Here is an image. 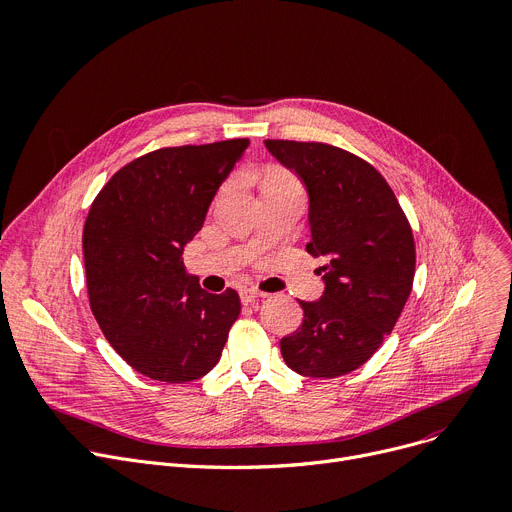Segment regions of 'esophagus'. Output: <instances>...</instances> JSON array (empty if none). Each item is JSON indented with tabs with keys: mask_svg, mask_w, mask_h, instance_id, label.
Masks as SVG:
<instances>
[{
	"mask_svg": "<svg viewBox=\"0 0 512 512\" xmlns=\"http://www.w3.org/2000/svg\"><path fill=\"white\" fill-rule=\"evenodd\" d=\"M263 298H265V294H261V292H257V290H251V288H247V290L241 292V302H243V304H255V302H259V300H263Z\"/></svg>",
	"mask_w": 512,
	"mask_h": 512,
	"instance_id": "obj_1",
	"label": "esophagus"
}]
</instances>
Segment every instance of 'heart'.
Listing matches in <instances>:
<instances>
[{"mask_svg": "<svg viewBox=\"0 0 512 512\" xmlns=\"http://www.w3.org/2000/svg\"><path fill=\"white\" fill-rule=\"evenodd\" d=\"M286 187V185H298L296 179L284 168H269L265 177V187Z\"/></svg>", "mask_w": 512, "mask_h": 512, "instance_id": "obj_1", "label": "heart"}]
</instances>
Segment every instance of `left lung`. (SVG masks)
Returning <instances> with one entry per match:
<instances>
[{
    "instance_id": "8db88e82",
    "label": "left lung",
    "mask_w": 512,
    "mask_h": 512,
    "mask_svg": "<svg viewBox=\"0 0 512 512\" xmlns=\"http://www.w3.org/2000/svg\"><path fill=\"white\" fill-rule=\"evenodd\" d=\"M267 150L309 191L313 257L325 292L298 300L302 325L282 337L284 362L313 379L360 368L393 331L416 271L412 226L377 168L321 142L265 140Z\"/></svg>"
}]
</instances>
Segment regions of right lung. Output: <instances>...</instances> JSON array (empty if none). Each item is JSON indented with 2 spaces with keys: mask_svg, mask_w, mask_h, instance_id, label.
Masks as SVG:
<instances>
[{
  "mask_svg": "<svg viewBox=\"0 0 512 512\" xmlns=\"http://www.w3.org/2000/svg\"><path fill=\"white\" fill-rule=\"evenodd\" d=\"M249 140L160 148L131 160L92 201L84 234L90 309L113 350L144 377L189 383L220 360L241 298L201 290L183 247Z\"/></svg>",
  "mask_w": 512,
  "mask_h": 512,
  "instance_id": "1",
  "label": "right lung"
}]
</instances>
